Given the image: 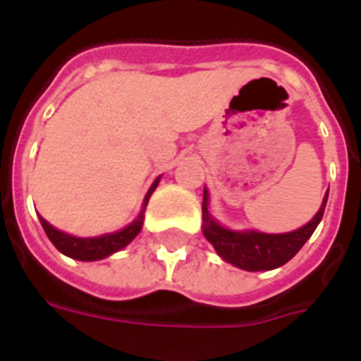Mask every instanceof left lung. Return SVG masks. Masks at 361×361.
I'll return each instance as SVG.
<instances>
[{
    "label": "left lung",
    "instance_id": "8db88e82",
    "mask_svg": "<svg viewBox=\"0 0 361 361\" xmlns=\"http://www.w3.org/2000/svg\"><path fill=\"white\" fill-rule=\"evenodd\" d=\"M329 191L321 203L317 214L294 232L286 234H263V232H234L228 228L220 226L209 212V193L203 191V234L212 243L220 257L226 263H232L243 271H272L276 267H282L294 257L302 245L311 238L315 228L323 219Z\"/></svg>",
    "mask_w": 361,
    "mask_h": 361
}]
</instances>
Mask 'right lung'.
<instances>
[{"instance_id": "add662e5", "label": "right lung", "mask_w": 361, "mask_h": 361, "mask_svg": "<svg viewBox=\"0 0 361 361\" xmlns=\"http://www.w3.org/2000/svg\"><path fill=\"white\" fill-rule=\"evenodd\" d=\"M158 181H160V178L150 185L149 193L145 197L142 211L139 212V216H137L129 226H126L123 230H119V232L98 235V238H77V235L63 234V232L56 230V228L51 226L50 222H46L42 216H40V224H42L46 235L50 238V242L54 243L63 255H67V257L79 259V261H98V259L108 257L111 253H116V251L123 250L126 245H129V243L135 240V235L141 232L142 212H145V207L149 203L152 191L157 189Z\"/></svg>"}]
</instances>
